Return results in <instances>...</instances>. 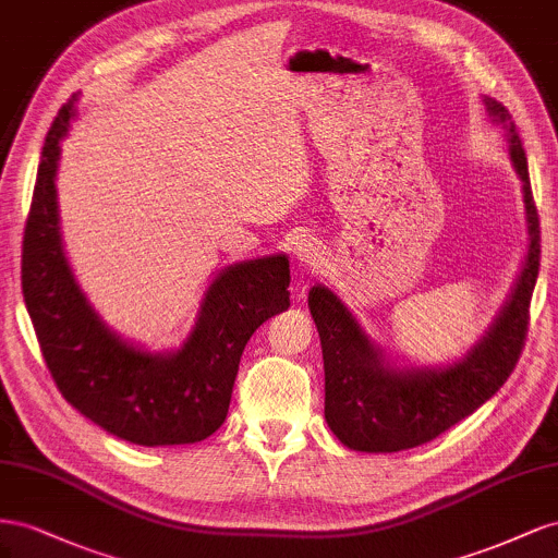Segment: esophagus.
I'll return each instance as SVG.
<instances>
[{"mask_svg": "<svg viewBox=\"0 0 558 558\" xmlns=\"http://www.w3.org/2000/svg\"><path fill=\"white\" fill-rule=\"evenodd\" d=\"M294 257L301 266H308V268H317L323 264L325 259V250L323 245L317 243V238H311V235H304L299 238V241L294 243Z\"/></svg>", "mask_w": 558, "mask_h": 558, "instance_id": "obj_1", "label": "esophagus"}]
</instances>
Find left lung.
I'll return each instance as SVG.
<instances>
[{
  "mask_svg": "<svg viewBox=\"0 0 558 558\" xmlns=\"http://www.w3.org/2000/svg\"><path fill=\"white\" fill-rule=\"evenodd\" d=\"M484 102L493 121L507 131L531 235L517 288L486 337L447 369H395L337 294L323 284L308 292L325 360V418L353 451L395 453L433 441L490 400L519 362L539 268V217L517 125L500 102Z\"/></svg>",
  "mask_w": 558,
  "mask_h": 558,
  "instance_id": "8db88e82",
  "label": "left lung"
}]
</instances>
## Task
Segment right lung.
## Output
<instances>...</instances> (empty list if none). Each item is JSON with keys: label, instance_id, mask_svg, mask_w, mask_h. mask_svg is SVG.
Masks as SVG:
<instances>
[{"label": "right lung", "instance_id": "1", "mask_svg": "<svg viewBox=\"0 0 558 558\" xmlns=\"http://www.w3.org/2000/svg\"><path fill=\"white\" fill-rule=\"evenodd\" d=\"M76 100L62 105L46 135L23 235V296L46 367L62 397L109 435L140 447L201 441L227 418L252 333L290 308V262L276 254L221 270L174 353L154 355L119 339L78 290L58 229L60 140Z\"/></svg>", "mask_w": 558, "mask_h": 558}]
</instances>
